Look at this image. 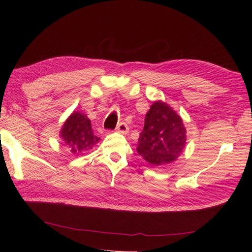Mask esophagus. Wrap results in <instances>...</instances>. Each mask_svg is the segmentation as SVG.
Masks as SVG:
<instances>
[{"label": "esophagus", "mask_w": 252, "mask_h": 252, "mask_svg": "<svg viewBox=\"0 0 252 252\" xmlns=\"http://www.w3.org/2000/svg\"><path fill=\"white\" fill-rule=\"evenodd\" d=\"M116 130H117L118 132H120V133H123V134H125V133H127V132H128L129 128H128V126H127V124L125 123V122H121V123L117 126Z\"/></svg>", "instance_id": "1"}]
</instances>
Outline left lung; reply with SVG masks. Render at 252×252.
Segmentation results:
<instances>
[{
	"label": "left lung",
	"instance_id": "left-lung-1",
	"mask_svg": "<svg viewBox=\"0 0 252 252\" xmlns=\"http://www.w3.org/2000/svg\"><path fill=\"white\" fill-rule=\"evenodd\" d=\"M186 145L183 120L168 104L157 101L150 106L140 133L138 154L155 166L175 161Z\"/></svg>",
	"mask_w": 252,
	"mask_h": 252
}]
</instances>
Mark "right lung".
<instances>
[{"label":"right lung","mask_w":252,"mask_h":252,"mask_svg":"<svg viewBox=\"0 0 252 252\" xmlns=\"http://www.w3.org/2000/svg\"><path fill=\"white\" fill-rule=\"evenodd\" d=\"M60 136L73 155H85L94 147L100 138L94 133L90 120L79 111H73L61 129Z\"/></svg>","instance_id":"1"}]
</instances>
